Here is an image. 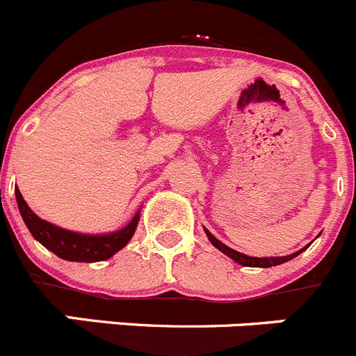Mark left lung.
Here are the masks:
<instances>
[{
    "instance_id": "1",
    "label": "left lung",
    "mask_w": 356,
    "mask_h": 356,
    "mask_svg": "<svg viewBox=\"0 0 356 356\" xmlns=\"http://www.w3.org/2000/svg\"><path fill=\"white\" fill-rule=\"evenodd\" d=\"M205 234H207L209 241L212 242V245H214V248H218L219 251H223V253L227 254V257H230L232 260L237 261V264H241V265H244V267H264V268L274 267V265L284 264V261L291 260V258H295V257H297V254H300L302 251H304V249H305L304 248V249H302V251H297V253H293V254H288V257L254 258V257H248V254H242V253H238V251H234V249H230V248H228V245H225L223 242H219L218 238H216L214 235H212L209 230H205Z\"/></svg>"
}]
</instances>
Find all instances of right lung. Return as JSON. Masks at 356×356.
<instances>
[{"label":"right lung","instance_id":"1","mask_svg":"<svg viewBox=\"0 0 356 356\" xmlns=\"http://www.w3.org/2000/svg\"><path fill=\"white\" fill-rule=\"evenodd\" d=\"M15 198H17L19 211H21L22 219H24L26 227L29 228L33 237L43 244L47 249H51L52 253L58 254L63 260L70 261H86V264H92V261H103L115 254L119 249L124 248L129 242V238L135 234V228L138 223V214L126 225L122 230L114 232V234L107 235H82L75 234V232L63 230V228L54 227V225L47 223L40 219L28 204L22 198L21 191L15 189Z\"/></svg>","mask_w":356,"mask_h":356}]
</instances>
